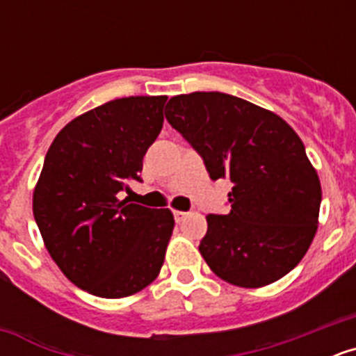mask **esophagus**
<instances>
[{
  "mask_svg": "<svg viewBox=\"0 0 356 356\" xmlns=\"http://www.w3.org/2000/svg\"><path fill=\"white\" fill-rule=\"evenodd\" d=\"M172 216H175L176 222H180V221H184L185 216H187V212H181V210H172Z\"/></svg>",
  "mask_w": 356,
  "mask_h": 356,
  "instance_id": "obj_1",
  "label": "esophagus"
}]
</instances>
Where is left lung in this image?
Wrapping results in <instances>:
<instances>
[{
    "label": "left lung",
    "mask_w": 356,
    "mask_h": 356,
    "mask_svg": "<svg viewBox=\"0 0 356 356\" xmlns=\"http://www.w3.org/2000/svg\"><path fill=\"white\" fill-rule=\"evenodd\" d=\"M165 119L212 180L234 184L229 213L207 216L200 253L210 269L246 289L292 271L312 244L321 207L319 176L298 134L271 110L225 92L171 97Z\"/></svg>",
    "instance_id": "obj_1"
}]
</instances>
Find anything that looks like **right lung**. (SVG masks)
<instances>
[{
  "label": "right lung",
  "instance_id": "obj_1",
  "mask_svg": "<svg viewBox=\"0 0 356 356\" xmlns=\"http://www.w3.org/2000/svg\"><path fill=\"white\" fill-rule=\"evenodd\" d=\"M168 96H130L85 112L49 146L33 191L44 246L76 287L127 298L159 276L175 217L118 200L140 180Z\"/></svg>",
  "mask_w": 356,
  "mask_h": 356
}]
</instances>
